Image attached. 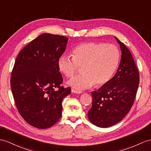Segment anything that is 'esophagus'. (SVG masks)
I'll return each mask as SVG.
<instances>
[{
    "instance_id": "1",
    "label": "esophagus",
    "mask_w": 151,
    "mask_h": 151,
    "mask_svg": "<svg viewBox=\"0 0 151 151\" xmlns=\"http://www.w3.org/2000/svg\"><path fill=\"white\" fill-rule=\"evenodd\" d=\"M71 91L72 93H81L82 91H78V90H73V89H72L71 90Z\"/></svg>"
}]
</instances>
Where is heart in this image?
<instances>
[{"label":"heart","mask_w":151,"mask_h":151,"mask_svg":"<svg viewBox=\"0 0 151 151\" xmlns=\"http://www.w3.org/2000/svg\"><path fill=\"white\" fill-rule=\"evenodd\" d=\"M72 56L61 55L58 60V68L70 78L82 67L83 73L73 77L68 84L77 90H84L94 84L103 86L111 79L118 67L120 53L112 44L86 42L76 46Z\"/></svg>","instance_id":"b5f03b06"}]
</instances>
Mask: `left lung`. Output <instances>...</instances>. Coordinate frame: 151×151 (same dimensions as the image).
<instances>
[{
    "mask_svg": "<svg viewBox=\"0 0 151 151\" xmlns=\"http://www.w3.org/2000/svg\"><path fill=\"white\" fill-rule=\"evenodd\" d=\"M115 39L122 52L117 72L97 91H91L92 106L88 117L99 127L112 126L126 116L134 103L139 82L138 68L129 50Z\"/></svg>",
    "mask_w": 151,
    "mask_h": 151,
    "instance_id": "8db88e82",
    "label": "left lung"
}]
</instances>
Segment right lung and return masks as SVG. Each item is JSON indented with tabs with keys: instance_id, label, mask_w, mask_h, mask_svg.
Returning a JSON list of instances; mask_svg holds the SVG:
<instances>
[{
	"instance_id": "right-lung-1",
	"label": "right lung",
	"mask_w": 151,
	"mask_h": 151,
	"mask_svg": "<svg viewBox=\"0 0 151 151\" xmlns=\"http://www.w3.org/2000/svg\"><path fill=\"white\" fill-rule=\"evenodd\" d=\"M68 38L44 33L18 54L11 77V88L18 112L32 126H52L62 115V101L71 92L60 84L63 78L58 60Z\"/></svg>"
}]
</instances>
